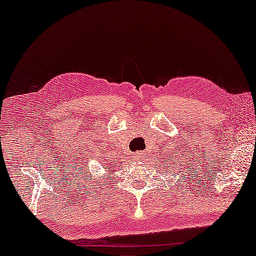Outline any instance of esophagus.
I'll return each instance as SVG.
<instances>
[{"mask_svg": "<svg viewBox=\"0 0 256 256\" xmlns=\"http://www.w3.org/2000/svg\"><path fill=\"white\" fill-rule=\"evenodd\" d=\"M143 156H144V152H138L134 155V160H142L143 158Z\"/></svg>", "mask_w": 256, "mask_h": 256, "instance_id": "34e87169", "label": "esophagus"}]
</instances>
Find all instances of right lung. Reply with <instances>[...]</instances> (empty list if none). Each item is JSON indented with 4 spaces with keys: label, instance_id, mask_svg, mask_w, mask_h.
<instances>
[{
    "label": "right lung",
    "instance_id": "add662e5",
    "mask_svg": "<svg viewBox=\"0 0 256 256\" xmlns=\"http://www.w3.org/2000/svg\"><path fill=\"white\" fill-rule=\"evenodd\" d=\"M112 169H113V168H112Z\"/></svg>",
    "mask_w": 256,
    "mask_h": 256
}]
</instances>
